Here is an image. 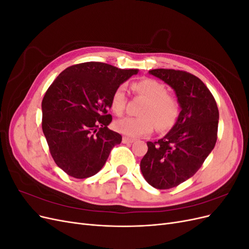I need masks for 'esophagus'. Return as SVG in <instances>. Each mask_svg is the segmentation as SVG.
Instances as JSON below:
<instances>
[{"mask_svg":"<svg viewBox=\"0 0 249 249\" xmlns=\"http://www.w3.org/2000/svg\"><path fill=\"white\" fill-rule=\"evenodd\" d=\"M135 141V139L129 138V137H124L123 138V143H133Z\"/></svg>","mask_w":249,"mask_h":249,"instance_id":"esophagus-1","label":"esophagus"}]
</instances>
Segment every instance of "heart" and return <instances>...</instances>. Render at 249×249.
<instances>
[{"instance_id":"b5f03b06","label":"heart","mask_w":249,"mask_h":249,"mask_svg":"<svg viewBox=\"0 0 249 249\" xmlns=\"http://www.w3.org/2000/svg\"><path fill=\"white\" fill-rule=\"evenodd\" d=\"M133 90L147 99L142 109V117H124L116 120L115 130L127 137H141L153 133L156 129L168 131L175 125L179 115V105L175 97L167 94V89L161 82L143 79L135 82ZM126 105L125 89L117 87L111 96V108L117 115H122Z\"/></svg>"}]
</instances>
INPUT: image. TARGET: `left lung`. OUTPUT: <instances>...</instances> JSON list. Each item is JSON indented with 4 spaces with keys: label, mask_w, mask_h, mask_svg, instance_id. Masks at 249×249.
Returning <instances> with one entry per match:
<instances>
[{
    "label": "left lung",
    "mask_w": 249,
    "mask_h": 249,
    "mask_svg": "<svg viewBox=\"0 0 249 249\" xmlns=\"http://www.w3.org/2000/svg\"><path fill=\"white\" fill-rule=\"evenodd\" d=\"M169 85L178 97L180 112L165 136L147 142L140 168L156 189H170L193 177L212 152L217 140L218 112L214 96L202 81L183 71H148Z\"/></svg>",
    "instance_id": "8db88e82"
}]
</instances>
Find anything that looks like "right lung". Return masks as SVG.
Segmentation results:
<instances>
[{
    "mask_svg": "<svg viewBox=\"0 0 249 249\" xmlns=\"http://www.w3.org/2000/svg\"><path fill=\"white\" fill-rule=\"evenodd\" d=\"M137 70L102 62L67 67L47 90L41 103L42 131L58 167L76 178L99 172L122 135L108 129L111 96Z\"/></svg>",
    "mask_w": 249,
    "mask_h": 249,
    "instance_id": "1",
    "label": "right lung"
}]
</instances>
